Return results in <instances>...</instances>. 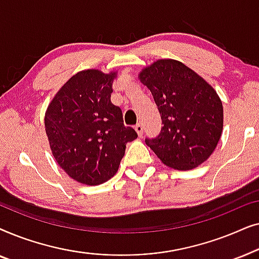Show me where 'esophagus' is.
<instances>
[{
	"mask_svg": "<svg viewBox=\"0 0 259 259\" xmlns=\"http://www.w3.org/2000/svg\"><path fill=\"white\" fill-rule=\"evenodd\" d=\"M136 131H137L138 136H139V137L143 136V133H144V125H143V122H138L137 123V125H136Z\"/></svg>",
	"mask_w": 259,
	"mask_h": 259,
	"instance_id": "obj_1",
	"label": "esophagus"
}]
</instances>
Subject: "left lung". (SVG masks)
I'll return each instance as SVG.
<instances>
[{
    "label": "left lung",
    "instance_id": "left-lung-1",
    "mask_svg": "<svg viewBox=\"0 0 259 259\" xmlns=\"http://www.w3.org/2000/svg\"><path fill=\"white\" fill-rule=\"evenodd\" d=\"M162 126L145 140L166 166L192 169L213 153L223 131V105L210 83L180 61L161 59L141 70Z\"/></svg>",
    "mask_w": 259,
    "mask_h": 259
}]
</instances>
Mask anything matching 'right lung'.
I'll return each mask as SVG.
<instances>
[{
    "label": "right lung",
    "instance_id": "obj_1",
    "mask_svg": "<svg viewBox=\"0 0 259 259\" xmlns=\"http://www.w3.org/2000/svg\"><path fill=\"white\" fill-rule=\"evenodd\" d=\"M115 72L81 70L53 98L45 115L52 153L76 182L100 185L118 171L126 144L137 139L123 125L122 112L111 94Z\"/></svg>",
    "mask_w": 259,
    "mask_h": 259
}]
</instances>
